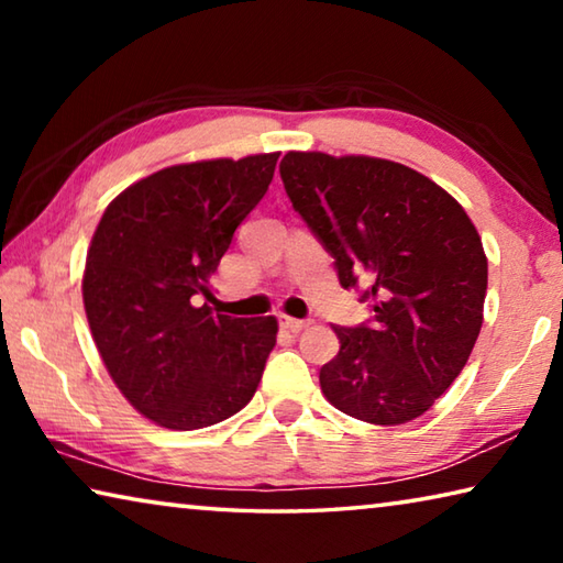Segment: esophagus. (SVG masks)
<instances>
[{
	"instance_id": "obj_1",
	"label": "esophagus",
	"mask_w": 563,
	"mask_h": 563,
	"mask_svg": "<svg viewBox=\"0 0 563 563\" xmlns=\"http://www.w3.org/2000/svg\"><path fill=\"white\" fill-rule=\"evenodd\" d=\"M280 325H283L285 330H290V332H300V330H305V328H310L312 322H310V320L290 318V316H280Z\"/></svg>"
}]
</instances>
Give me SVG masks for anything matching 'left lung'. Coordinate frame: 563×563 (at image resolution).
I'll return each instance as SVG.
<instances>
[{
	"label": "left lung",
	"mask_w": 563,
	"mask_h": 563,
	"mask_svg": "<svg viewBox=\"0 0 563 563\" xmlns=\"http://www.w3.org/2000/svg\"><path fill=\"white\" fill-rule=\"evenodd\" d=\"M280 178L342 288L360 283L373 310L367 325L335 328L322 395L369 424L422 417L482 330L487 255L470 216L432 178L387 158L288 151Z\"/></svg>",
	"instance_id": "1"
}]
</instances>
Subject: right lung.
Here are the masks:
<instances>
[{"label":"right lung","instance_id":"1","mask_svg":"<svg viewBox=\"0 0 563 563\" xmlns=\"http://www.w3.org/2000/svg\"><path fill=\"white\" fill-rule=\"evenodd\" d=\"M278 156L161 168L121 190L93 231L81 280L91 338L121 395L166 430L223 422L258 389L278 320L231 318L208 302Z\"/></svg>","mask_w":563,"mask_h":563}]
</instances>
